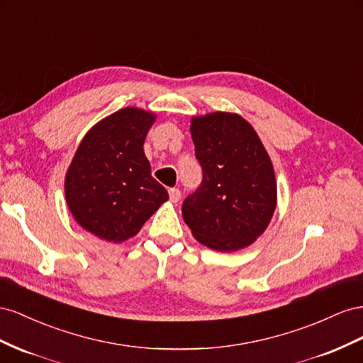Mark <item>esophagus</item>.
<instances>
[{
  "label": "esophagus",
  "mask_w": 363,
  "mask_h": 363,
  "mask_svg": "<svg viewBox=\"0 0 363 363\" xmlns=\"http://www.w3.org/2000/svg\"><path fill=\"white\" fill-rule=\"evenodd\" d=\"M169 196L172 202H178L181 199V190L179 189H170Z\"/></svg>",
  "instance_id": "1"
}]
</instances>
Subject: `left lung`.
I'll return each instance as SVG.
<instances>
[{"label":"left lung","mask_w":363,"mask_h":363,"mask_svg":"<svg viewBox=\"0 0 363 363\" xmlns=\"http://www.w3.org/2000/svg\"><path fill=\"white\" fill-rule=\"evenodd\" d=\"M202 182L182 203L184 222L202 245L230 252L250 246L272 219L277 182L257 132L237 113L191 120Z\"/></svg>","instance_id":"1"}]
</instances>
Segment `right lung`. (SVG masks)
<instances>
[{"mask_svg":"<svg viewBox=\"0 0 363 363\" xmlns=\"http://www.w3.org/2000/svg\"><path fill=\"white\" fill-rule=\"evenodd\" d=\"M153 121L150 112L120 109L86 133L72 158L65 178L68 208L103 240H128L169 199L143 150Z\"/></svg>","mask_w":363,"mask_h":363,"instance_id":"add662e5","label":"right lung"}]
</instances>
